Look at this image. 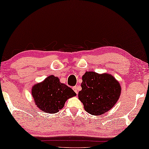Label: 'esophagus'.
Instances as JSON below:
<instances>
[{"instance_id": "1", "label": "esophagus", "mask_w": 149, "mask_h": 149, "mask_svg": "<svg viewBox=\"0 0 149 149\" xmlns=\"http://www.w3.org/2000/svg\"><path fill=\"white\" fill-rule=\"evenodd\" d=\"M72 89H74V91H75V93L77 94V93H78V91H79V89H78V87L77 86H74L72 87Z\"/></svg>"}]
</instances>
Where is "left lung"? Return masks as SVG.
Listing matches in <instances>:
<instances>
[{"label": "left lung", "instance_id": "1", "mask_svg": "<svg viewBox=\"0 0 149 149\" xmlns=\"http://www.w3.org/2000/svg\"><path fill=\"white\" fill-rule=\"evenodd\" d=\"M82 89L78 93L85 110L93 115H101L110 110L121 94V86L111 75L87 72L82 76Z\"/></svg>", "mask_w": 149, "mask_h": 149}]
</instances>
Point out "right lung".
Segmentation results:
<instances>
[{
  "instance_id": "add662e5",
  "label": "right lung",
  "mask_w": 149,
  "mask_h": 149,
  "mask_svg": "<svg viewBox=\"0 0 149 149\" xmlns=\"http://www.w3.org/2000/svg\"><path fill=\"white\" fill-rule=\"evenodd\" d=\"M32 95L40 109L55 113L62 109L68 99L76 95L74 90L60 82L58 77L50 75L42 83L33 86Z\"/></svg>"
}]
</instances>
